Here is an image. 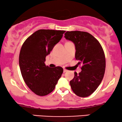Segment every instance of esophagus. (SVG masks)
Instances as JSON below:
<instances>
[{
	"label": "esophagus",
	"instance_id": "obj_1",
	"mask_svg": "<svg viewBox=\"0 0 122 122\" xmlns=\"http://www.w3.org/2000/svg\"><path fill=\"white\" fill-rule=\"evenodd\" d=\"M63 71H64V73H66V72H67V71H68V70H66V69H64V70H63Z\"/></svg>",
	"mask_w": 122,
	"mask_h": 122
}]
</instances>
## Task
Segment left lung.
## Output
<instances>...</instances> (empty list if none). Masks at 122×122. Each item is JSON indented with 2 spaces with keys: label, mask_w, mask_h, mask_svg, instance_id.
Instances as JSON below:
<instances>
[{
  "label": "left lung",
  "mask_w": 122,
  "mask_h": 122,
  "mask_svg": "<svg viewBox=\"0 0 122 122\" xmlns=\"http://www.w3.org/2000/svg\"><path fill=\"white\" fill-rule=\"evenodd\" d=\"M64 37L74 43L75 57L81 65V72H74L70 81L71 89L76 96L86 97L101 84L106 69V57L102 46L89 33L81 31H66Z\"/></svg>",
  "instance_id": "obj_1"
}]
</instances>
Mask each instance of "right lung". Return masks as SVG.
Instances as JSON below:
<instances>
[{
	"label": "right lung",
	"instance_id": "add662e5",
	"mask_svg": "<svg viewBox=\"0 0 122 122\" xmlns=\"http://www.w3.org/2000/svg\"><path fill=\"white\" fill-rule=\"evenodd\" d=\"M64 30L40 29L26 39L20 51L19 63L21 76L30 89L39 96L51 93L61 77V66L50 68L44 62Z\"/></svg>",
	"mask_w": 122,
	"mask_h": 122
}]
</instances>
